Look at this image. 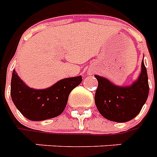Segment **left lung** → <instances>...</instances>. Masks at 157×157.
Masks as SVG:
<instances>
[{"mask_svg":"<svg viewBox=\"0 0 157 157\" xmlns=\"http://www.w3.org/2000/svg\"><path fill=\"white\" fill-rule=\"evenodd\" d=\"M98 82L95 103L99 113L109 120L124 123L138 115L149 94L148 75L144 61L139 78L132 85L118 86L95 75Z\"/></svg>","mask_w":157,"mask_h":157,"instance_id":"1","label":"left lung"}]
</instances>
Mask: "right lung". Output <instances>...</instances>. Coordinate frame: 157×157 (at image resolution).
Instances as JSON below:
<instances>
[{"label":"right lung","instance_id":"right-lung-1","mask_svg":"<svg viewBox=\"0 0 157 157\" xmlns=\"http://www.w3.org/2000/svg\"><path fill=\"white\" fill-rule=\"evenodd\" d=\"M82 82L81 75L62 79L48 88H30L13 71L11 96L17 109L32 121L55 118L65 110L70 93Z\"/></svg>","mask_w":157,"mask_h":157}]
</instances>
